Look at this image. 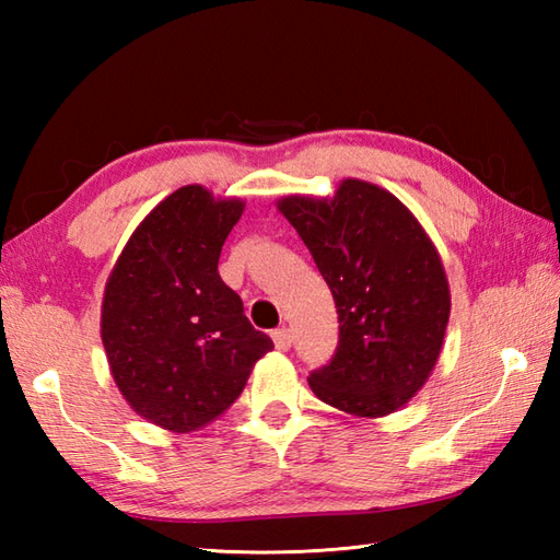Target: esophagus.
<instances>
[{"label":"esophagus","mask_w":560,"mask_h":560,"mask_svg":"<svg viewBox=\"0 0 560 560\" xmlns=\"http://www.w3.org/2000/svg\"><path fill=\"white\" fill-rule=\"evenodd\" d=\"M271 341H273V347H277L279 351H289L291 349V331L287 329V327H281V329H273L271 331Z\"/></svg>","instance_id":"34e87169"}]
</instances>
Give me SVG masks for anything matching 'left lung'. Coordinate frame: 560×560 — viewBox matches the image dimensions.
<instances>
[{"mask_svg": "<svg viewBox=\"0 0 560 560\" xmlns=\"http://www.w3.org/2000/svg\"><path fill=\"white\" fill-rule=\"evenodd\" d=\"M335 295L339 343L311 373L329 407L377 419L419 392L443 349L450 287L431 237L401 201L365 180H341L331 199L277 201Z\"/></svg>", "mask_w": 560, "mask_h": 560, "instance_id": "left-lung-1", "label": "left lung"}]
</instances>
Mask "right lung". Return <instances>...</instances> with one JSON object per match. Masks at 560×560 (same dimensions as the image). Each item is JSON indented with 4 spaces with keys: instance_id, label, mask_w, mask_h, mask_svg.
Wrapping results in <instances>:
<instances>
[{
    "instance_id": "right-lung-1",
    "label": "right lung",
    "mask_w": 560,
    "mask_h": 560,
    "mask_svg": "<svg viewBox=\"0 0 560 560\" xmlns=\"http://www.w3.org/2000/svg\"><path fill=\"white\" fill-rule=\"evenodd\" d=\"M243 209L201 185L175 189L137 225L105 283L101 339L115 385L165 431L189 433L221 416L273 349L219 277Z\"/></svg>"
}]
</instances>
